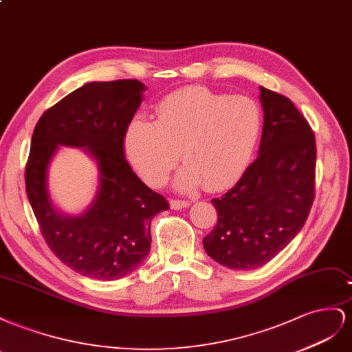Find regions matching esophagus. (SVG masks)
I'll use <instances>...</instances> for the list:
<instances>
[{
	"mask_svg": "<svg viewBox=\"0 0 352 352\" xmlns=\"http://www.w3.org/2000/svg\"><path fill=\"white\" fill-rule=\"evenodd\" d=\"M170 208L173 209H183L190 205L188 200H182V199H170Z\"/></svg>",
	"mask_w": 352,
	"mask_h": 352,
	"instance_id": "obj_1",
	"label": "esophagus"
}]
</instances>
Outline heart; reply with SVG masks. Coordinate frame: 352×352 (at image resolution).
Wrapping results in <instances>:
<instances>
[{
  "mask_svg": "<svg viewBox=\"0 0 352 352\" xmlns=\"http://www.w3.org/2000/svg\"><path fill=\"white\" fill-rule=\"evenodd\" d=\"M261 109L248 96H223L190 87L166 96L156 120L137 119L125 134L129 162L146 183L160 187L178 164L177 183L223 188L242 175L261 131Z\"/></svg>",
  "mask_w": 352,
  "mask_h": 352,
  "instance_id": "b5f03b06",
  "label": "heart"
}]
</instances>
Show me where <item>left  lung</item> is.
<instances>
[{"label": "left lung", "mask_w": 352, "mask_h": 352, "mask_svg": "<svg viewBox=\"0 0 352 352\" xmlns=\"http://www.w3.org/2000/svg\"><path fill=\"white\" fill-rule=\"evenodd\" d=\"M259 89V155L234 187L210 200L218 219L204 239L206 254L232 270L270 263L304 227L316 196L313 129L286 96Z\"/></svg>", "instance_id": "left-lung-1"}]
</instances>
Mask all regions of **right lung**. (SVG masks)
<instances>
[{"mask_svg":"<svg viewBox=\"0 0 352 352\" xmlns=\"http://www.w3.org/2000/svg\"><path fill=\"white\" fill-rule=\"evenodd\" d=\"M144 89L137 79L85 84L45 110L34 129L25 169L29 204L52 252L87 277L116 280L134 271L150 250L153 217L169 209L124 152ZM58 144L88 146L99 164V195L81 217L60 216L49 204L46 168Z\"/></svg>","mask_w":352,"mask_h":352,"instance_id":"obj_1","label":"right lung"}]
</instances>
